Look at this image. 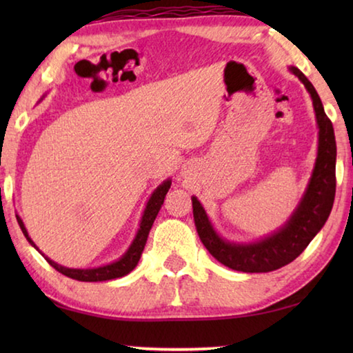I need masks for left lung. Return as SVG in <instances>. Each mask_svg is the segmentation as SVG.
I'll return each mask as SVG.
<instances>
[{"instance_id":"8db88e82","label":"left lung","mask_w":353,"mask_h":353,"mask_svg":"<svg viewBox=\"0 0 353 353\" xmlns=\"http://www.w3.org/2000/svg\"><path fill=\"white\" fill-rule=\"evenodd\" d=\"M290 71L299 77L313 101V109L318 123V155L314 168L302 199L288 221L274 234L252 243H234L221 236L208 219L207 213L196 196L193 202L194 225L201 241L214 259L230 270L241 272H270L288 265L301 255L310 241L324 227L332 212L336 190V141L332 121L325 115L318 92L307 76L296 67Z\"/></svg>"}]
</instances>
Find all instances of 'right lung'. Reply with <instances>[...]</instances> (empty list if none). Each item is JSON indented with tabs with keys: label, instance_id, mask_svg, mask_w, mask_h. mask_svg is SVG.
Returning a JSON list of instances; mask_svg holds the SVG:
<instances>
[{
	"label": "right lung",
	"instance_id": "obj_1",
	"mask_svg": "<svg viewBox=\"0 0 353 353\" xmlns=\"http://www.w3.org/2000/svg\"><path fill=\"white\" fill-rule=\"evenodd\" d=\"M41 99H43V98H41ZM170 187H171V179H166V181H163L157 188L152 191L151 198H149L148 204H146L145 212H143L139 230H137V235L134 238V241L130 243V246H129L126 252L119 256L118 260L109 263V265L98 266V268L76 270V268L62 266V265H59V263L52 261L51 259H48L45 254L40 252L39 248L35 246V243L31 240V236L28 235L26 227H25V224H23V221H21L19 214H17V221H19L20 229L23 232V235L26 236V240L29 241V244H31L32 248L37 249L39 252L45 256V260L50 263V265L54 268L56 271H59L61 274H63V276H67L70 279L79 280V282H105V280L119 279V277L128 276V274L132 271L137 265H139L141 252H143V249H145V244H146V240H148L149 230H151L154 221H155V218H157L159 210L162 208L165 196H166V193H168Z\"/></svg>",
	"mask_w": 353,
	"mask_h": 353
}]
</instances>
